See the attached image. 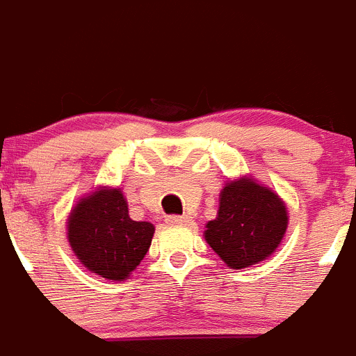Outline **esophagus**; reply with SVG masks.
Returning a JSON list of instances; mask_svg holds the SVG:
<instances>
[{
  "instance_id": "1",
  "label": "esophagus",
  "mask_w": 356,
  "mask_h": 356,
  "mask_svg": "<svg viewBox=\"0 0 356 356\" xmlns=\"http://www.w3.org/2000/svg\"><path fill=\"white\" fill-rule=\"evenodd\" d=\"M193 222V219L188 216H169L168 217V225L171 226H187Z\"/></svg>"
}]
</instances>
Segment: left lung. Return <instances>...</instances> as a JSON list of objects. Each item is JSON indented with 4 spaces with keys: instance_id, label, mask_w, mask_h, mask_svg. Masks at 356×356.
<instances>
[{
    "instance_id": "left-lung-1",
    "label": "left lung",
    "mask_w": 356,
    "mask_h": 356,
    "mask_svg": "<svg viewBox=\"0 0 356 356\" xmlns=\"http://www.w3.org/2000/svg\"><path fill=\"white\" fill-rule=\"evenodd\" d=\"M289 226L285 201L253 176L225 184L216 219L205 225L207 244L232 269H244L269 259Z\"/></svg>"
}]
</instances>
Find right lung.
Here are the masks:
<instances>
[{"mask_svg": "<svg viewBox=\"0 0 356 356\" xmlns=\"http://www.w3.org/2000/svg\"><path fill=\"white\" fill-rule=\"evenodd\" d=\"M155 226L134 221L119 187L99 185L76 201L67 216V242L87 271L124 282L151 246Z\"/></svg>", "mask_w": 356, "mask_h": 356, "instance_id": "right-lung-1", "label": "right lung"}]
</instances>
